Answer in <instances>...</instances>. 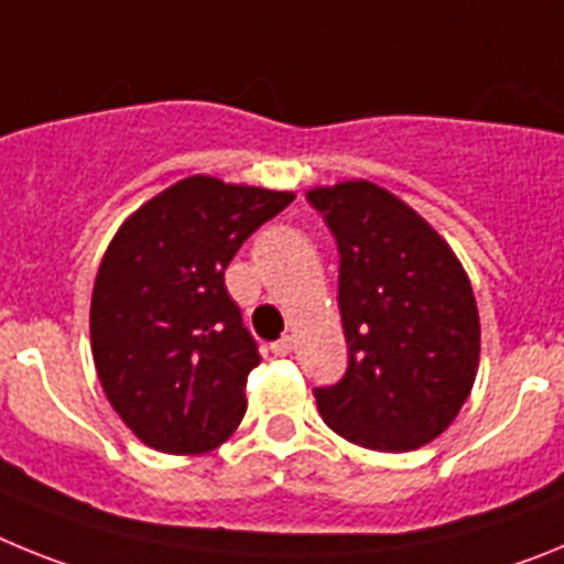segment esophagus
<instances>
[{
  "mask_svg": "<svg viewBox=\"0 0 564 564\" xmlns=\"http://www.w3.org/2000/svg\"><path fill=\"white\" fill-rule=\"evenodd\" d=\"M271 352L273 356H288V352H293V338L291 336H282L279 341L271 344Z\"/></svg>",
  "mask_w": 564,
  "mask_h": 564,
  "instance_id": "esophagus-1",
  "label": "esophagus"
}]
</instances>
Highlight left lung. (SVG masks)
<instances>
[{
  "label": "left lung",
  "mask_w": 564,
  "mask_h": 564,
  "mask_svg": "<svg viewBox=\"0 0 564 564\" xmlns=\"http://www.w3.org/2000/svg\"><path fill=\"white\" fill-rule=\"evenodd\" d=\"M338 246V311L350 358L316 387L318 415L344 441L410 452L435 441L466 403L480 361V316L441 234L387 188H311Z\"/></svg>",
  "instance_id": "1"
}]
</instances>
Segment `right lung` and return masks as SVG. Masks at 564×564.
Instances as JSON below:
<instances>
[{"label":"right lung","mask_w":564,"mask_h":564,"mask_svg":"<svg viewBox=\"0 0 564 564\" xmlns=\"http://www.w3.org/2000/svg\"><path fill=\"white\" fill-rule=\"evenodd\" d=\"M291 192L194 174L118 228L89 307L93 358L112 410L147 446L200 455L246 415L259 350L226 291V268Z\"/></svg>","instance_id":"right-lung-1"}]
</instances>
